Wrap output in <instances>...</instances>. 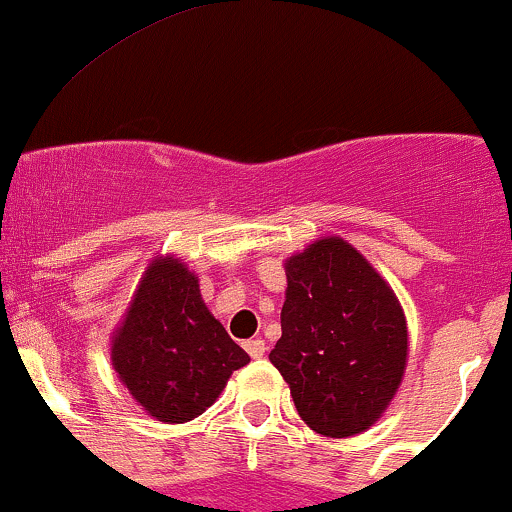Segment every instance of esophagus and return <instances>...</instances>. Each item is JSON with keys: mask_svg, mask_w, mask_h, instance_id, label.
Here are the masks:
<instances>
[{"mask_svg": "<svg viewBox=\"0 0 512 512\" xmlns=\"http://www.w3.org/2000/svg\"><path fill=\"white\" fill-rule=\"evenodd\" d=\"M244 349L249 351L251 359H261V356L266 354V342H263V339H249V342L244 344Z\"/></svg>", "mask_w": 512, "mask_h": 512, "instance_id": "esophagus-1", "label": "esophagus"}]
</instances>
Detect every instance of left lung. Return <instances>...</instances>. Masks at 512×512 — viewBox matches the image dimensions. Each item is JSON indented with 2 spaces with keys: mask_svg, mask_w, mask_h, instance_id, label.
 <instances>
[{
  "mask_svg": "<svg viewBox=\"0 0 512 512\" xmlns=\"http://www.w3.org/2000/svg\"><path fill=\"white\" fill-rule=\"evenodd\" d=\"M280 339L268 354L298 415L324 437L381 420L408 366V320L388 280L342 236L285 258Z\"/></svg>",
  "mask_w": 512,
  "mask_h": 512,
  "instance_id": "left-lung-1",
  "label": "left lung"
}]
</instances>
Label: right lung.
<instances>
[{
	"instance_id": "1",
	"label": "right lung",
	"mask_w": 512,
	"mask_h": 512,
	"mask_svg": "<svg viewBox=\"0 0 512 512\" xmlns=\"http://www.w3.org/2000/svg\"><path fill=\"white\" fill-rule=\"evenodd\" d=\"M109 356L136 405L166 425L202 415L251 361L207 310L195 271L168 254L146 266Z\"/></svg>"
}]
</instances>
